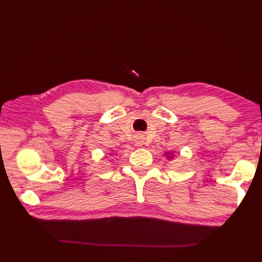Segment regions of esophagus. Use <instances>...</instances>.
Listing matches in <instances>:
<instances>
[{"mask_svg": "<svg viewBox=\"0 0 262 262\" xmlns=\"http://www.w3.org/2000/svg\"><path fill=\"white\" fill-rule=\"evenodd\" d=\"M142 144H143V141H142V137L141 136H138L137 137V145H142Z\"/></svg>", "mask_w": 262, "mask_h": 262, "instance_id": "1", "label": "esophagus"}]
</instances>
